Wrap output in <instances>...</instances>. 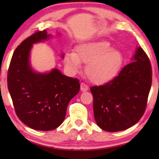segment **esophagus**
Masks as SVG:
<instances>
[{"instance_id":"esophagus-1","label":"esophagus","mask_w":159,"mask_h":159,"mask_svg":"<svg viewBox=\"0 0 159 159\" xmlns=\"http://www.w3.org/2000/svg\"><path fill=\"white\" fill-rule=\"evenodd\" d=\"M81 90L82 92H85V91L88 90V86L86 85L85 84L81 83Z\"/></svg>"}]
</instances>
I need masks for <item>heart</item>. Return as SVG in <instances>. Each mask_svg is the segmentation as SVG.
Wrapping results in <instances>:
<instances>
[{
  "mask_svg": "<svg viewBox=\"0 0 159 159\" xmlns=\"http://www.w3.org/2000/svg\"><path fill=\"white\" fill-rule=\"evenodd\" d=\"M123 55L120 50L113 48L106 40L82 43L76 45L75 53L64 56L65 66L72 73H76L81 63H87L85 73L95 84H104L116 77L123 63Z\"/></svg>",
  "mask_w": 159,
  "mask_h": 159,
  "instance_id": "b5f03b06",
  "label": "heart"
}]
</instances>
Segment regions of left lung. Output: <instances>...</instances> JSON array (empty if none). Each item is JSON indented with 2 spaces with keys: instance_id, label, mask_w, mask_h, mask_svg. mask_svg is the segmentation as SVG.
<instances>
[{
  "instance_id": "left-lung-1",
  "label": "left lung",
  "mask_w": 159,
  "mask_h": 159,
  "mask_svg": "<svg viewBox=\"0 0 159 159\" xmlns=\"http://www.w3.org/2000/svg\"><path fill=\"white\" fill-rule=\"evenodd\" d=\"M132 61L111 81L90 88L95 120L107 132L133 126L145 112L152 84L150 62L141 47L136 48Z\"/></svg>"
}]
</instances>
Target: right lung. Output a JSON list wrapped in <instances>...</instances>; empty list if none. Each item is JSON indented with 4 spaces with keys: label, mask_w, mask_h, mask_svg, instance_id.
Masks as SVG:
<instances>
[{
    "label": "right lung",
    "mask_w": 159,
    "mask_h": 159,
    "mask_svg": "<svg viewBox=\"0 0 159 159\" xmlns=\"http://www.w3.org/2000/svg\"><path fill=\"white\" fill-rule=\"evenodd\" d=\"M51 36L45 30L24 40L12 54L7 74L16 115L27 126L39 131L53 130L61 125L69 102L80 90L77 78L64 75L58 69L44 73L33 69L30 60L33 45Z\"/></svg>",
    "instance_id": "right-lung-1"
}]
</instances>
